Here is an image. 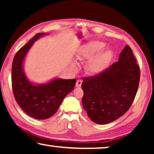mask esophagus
<instances>
[{"instance_id":"1","label":"esophagus","mask_w":154,"mask_h":154,"mask_svg":"<svg viewBox=\"0 0 154 154\" xmlns=\"http://www.w3.org/2000/svg\"><path fill=\"white\" fill-rule=\"evenodd\" d=\"M81 84H82V81L81 80H77L76 81V83H75V87L77 88H80L81 86Z\"/></svg>"}]
</instances>
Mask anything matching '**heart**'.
<instances>
[{"label":"heart","mask_w":154,"mask_h":154,"mask_svg":"<svg viewBox=\"0 0 154 154\" xmlns=\"http://www.w3.org/2000/svg\"><path fill=\"white\" fill-rule=\"evenodd\" d=\"M106 47V44L100 41L90 42L81 48L79 52V58L83 60H89L87 68L92 74L102 72L113 57L111 50H105L100 52Z\"/></svg>","instance_id":"heart-1"}]
</instances>
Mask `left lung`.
<instances>
[{"mask_svg":"<svg viewBox=\"0 0 154 154\" xmlns=\"http://www.w3.org/2000/svg\"><path fill=\"white\" fill-rule=\"evenodd\" d=\"M140 67L126 45L119 61L96 75L83 79L82 104L94 123L106 124L128 111L137 92Z\"/></svg>","mask_w":154,"mask_h":154,"instance_id":"8db88e82","label":"left lung"}]
</instances>
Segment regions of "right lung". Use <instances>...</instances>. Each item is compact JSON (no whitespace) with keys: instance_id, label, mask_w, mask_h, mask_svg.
Here are the masks:
<instances>
[{"instance_id":"obj_1","label":"right lung","mask_w":154,"mask_h":154,"mask_svg":"<svg viewBox=\"0 0 154 154\" xmlns=\"http://www.w3.org/2000/svg\"><path fill=\"white\" fill-rule=\"evenodd\" d=\"M47 35L38 33L17 52L12 66V87L16 102L26 114L44 120L57 111L65 97L72 91L76 80L55 79L49 83L35 85L29 81L23 70V62L34 41Z\"/></svg>"}]
</instances>
